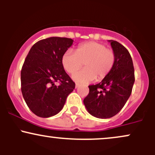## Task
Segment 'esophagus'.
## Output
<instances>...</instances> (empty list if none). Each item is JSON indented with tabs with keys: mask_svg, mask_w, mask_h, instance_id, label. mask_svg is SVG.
<instances>
[{
	"mask_svg": "<svg viewBox=\"0 0 155 155\" xmlns=\"http://www.w3.org/2000/svg\"><path fill=\"white\" fill-rule=\"evenodd\" d=\"M76 88H78L79 87V84H78V83H76Z\"/></svg>",
	"mask_w": 155,
	"mask_h": 155,
	"instance_id": "obj_1",
	"label": "esophagus"
}]
</instances>
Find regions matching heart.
<instances>
[{
  "label": "heart",
  "instance_id": "1",
  "mask_svg": "<svg viewBox=\"0 0 155 155\" xmlns=\"http://www.w3.org/2000/svg\"><path fill=\"white\" fill-rule=\"evenodd\" d=\"M115 60L114 51L107 49L106 45L89 41L78 46L75 53L71 51L64 53L62 64L64 69L72 74L84 64L85 68L74 74L72 78L76 82L87 84L95 79L97 81L105 79L111 71Z\"/></svg>",
  "mask_w": 155,
  "mask_h": 155
}]
</instances>
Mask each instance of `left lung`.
<instances>
[{
	"instance_id": "8db88e82",
	"label": "left lung",
	"mask_w": 155,
	"mask_h": 155,
	"mask_svg": "<svg viewBox=\"0 0 155 155\" xmlns=\"http://www.w3.org/2000/svg\"><path fill=\"white\" fill-rule=\"evenodd\" d=\"M116 56L109 74L100 83L90 85L88 95L84 104L89 113L100 119L115 116L121 111L132 92L135 81L132 58L123 45L109 40Z\"/></svg>"
}]
</instances>
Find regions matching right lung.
Masks as SVG:
<instances>
[{"label":"right lung","instance_id":"add662e5","mask_svg":"<svg viewBox=\"0 0 155 155\" xmlns=\"http://www.w3.org/2000/svg\"><path fill=\"white\" fill-rule=\"evenodd\" d=\"M73 42L61 37L42 39L27 55L21 71V90L28 106L38 117L47 118L59 113L75 88L62 64L63 55Z\"/></svg>","mask_w":155,"mask_h":155}]
</instances>
